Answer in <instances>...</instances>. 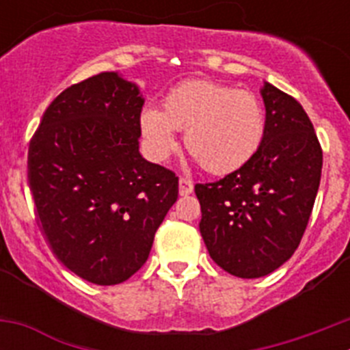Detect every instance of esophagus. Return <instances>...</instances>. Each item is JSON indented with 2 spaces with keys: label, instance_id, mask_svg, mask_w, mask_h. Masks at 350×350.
I'll list each match as a JSON object with an SVG mask.
<instances>
[{
  "label": "esophagus",
  "instance_id": "obj_1",
  "mask_svg": "<svg viewBox=\"0 0 350 350\" xmlns=\"http://www.w3.org/2000/svg\"><path fill=\"white\" fill-rule=\"evenodd\" d=\"M193 189H194V185L189 178L182 177L180 180H178V193H180L182 196H187V194H191L193 193Z\"/></svg>",
  "mask_w": 350,
  "mask_h": 350
}]
</instances>
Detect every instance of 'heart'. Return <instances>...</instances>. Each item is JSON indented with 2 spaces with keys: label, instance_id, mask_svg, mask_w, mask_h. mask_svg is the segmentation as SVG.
<instances>
[{
  "label": "heart",
  "instance_id": "obj_1",
  "mask_svg": "<svg viewBox=\"0 0 350 350\" xmlns=\"http://www.w3.org/2000/svg\"><path fill=\"white\" fill-rule=\"evenodd\" d=\"M144 147L154 161H166L185 131V147L213 175L247 165L265 138L267 116L252 91L212 80H185L163 101V110L147 107L140 113Z\"/></svg>",
  "mask_w": 350,
  "mask_h": 350
}]
</instances>
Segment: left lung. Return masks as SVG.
<instances>
[{"instance_id": "obj_1", "label": "left lung", "mask_w": 350, "mask_h": 350, "mask_svg": "<svg viewBox=\"0 0 350 350\" xmlns=\"http://www.w3.org/2000/svg\"><path fill=\"white\" fill-rule=\"evenodd\" d=\"M261 96L267 131L254 157L221 180L194 185L210 258L240 279L265 277L295 254L323 170V148L301 105L268 82Z\"/></svg>"}]
</instances>
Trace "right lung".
<instances>
[{
    "instance_id": "1",
    "label": "right lung",
    "mask_w": 350,
    "mask_h": 350,
    "mask_svg": "<svg viewBox=\"0 0 350 350\" xmlns=\"http://www.w3.org/2000/svg\"><path fill=\"white\" fill-rule=\"evenodd\" d=\"M144 98L105 71L64 89L29 142L27 178L52 252L68 270L116 286L147 261L178 198V177L138 150Z\"/></svg>"
}]
</instances>
